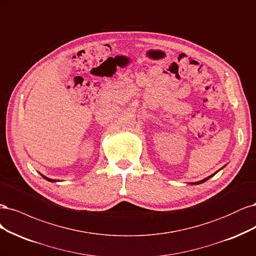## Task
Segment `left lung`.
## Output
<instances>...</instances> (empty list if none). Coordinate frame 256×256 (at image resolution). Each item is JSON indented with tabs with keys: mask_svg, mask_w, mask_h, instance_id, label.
<instances>
[{
	"mask_svg": "<svg viewBox=\"0 0 256 256\" xmlns=\"http://www.w3.org/2000/svg\"><path fill=\"white\" fill-rule=\"evenodd\" d=\"M224 167H226V166H224V167H222L221 169H224ZM221 169H219V170H218V171H216L215 173H212V176H208V178H203V180H199V182H194V183H189V184H192V185H199V184H202V183H204V182H205V180H208V178H210L212 176H215V174H216V173H218V172H219V171H220Z\"/></svg>",
	"mask_w": 256,
	"mask_h": 256,
	"instance_id": "left-lung-1",
	"label": "left lung"
}]
</instances>
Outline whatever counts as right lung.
I'll return each instance as SVG.
<instances>
[{"label": "right lung", "mask_w": 256, "mask_h": 256, "mask_svg": "<svg viewBox=\"0 0 256 256\" xmlns=\"http://www.w3.org/2000/svg\"><path fill=\"white\" fill-rule=\"evenodd\" d=\"M40 176H42L44 180H48V182H57V180H52V178H46V176H44V174H41V173H40Z\"/></svg>", "instance_id": "right-lung-1"}]
</instances>
